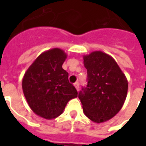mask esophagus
Returning <instances> with one entry per match:
<instances>
[{"instance_id": "34e87169", "label": "esophagus", "mask_w": 146, "mask_h": 146, "mask_svg": "<svg viewBox=\"0 0 146 146\" xmlns=\"http://www.w3.org/2000/svg\"><path fill=\"white\" fill-rule=\"evenodd\" d=\"M74 86H75V88L77 91H79V83L78 82H76L74 84Z\"/></svg>"}]
</instances>
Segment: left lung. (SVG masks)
<instances>
[{"label":"left lung","mask_w":146,"mask_h":146,"mask_svg":"<svg viewBox=\"0 0 146 146\" xmlns=\"http://www.w3.org/2000/svg\"><path fill=\"white\" fill-rule=\"evenodd\" d=\"M84 65L88 85L78 95L84 113L93 122H106L121 110L127 94V80L114 58L101 51L84 55Z\"/></svg>","instance_id":"obj_1"}]
</instances>
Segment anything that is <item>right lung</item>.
<instances>
[{"label": "right lung", "instance_id": "1", "mask_svg": "<svg viewBox=\"0 0 146 146\" xmlns=\"http://www.w3.org/2000/svg\"><path fill=\"white\" fill-rule=\"evenodd\" d=\"M67 54L60 48L43 52L31 64L23 78V91L30 109L44 119L61 115L67 102L77 97L62 69Z\"/></svg>", "mask_w": 146, "mask_h": 146}]
</instances>
